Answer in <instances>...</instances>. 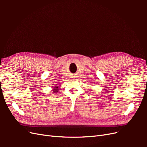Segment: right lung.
<instances>
[{"mask_svg": "<svg viewBox=\"0 0 147 147\" xmlns=\"http://www.w3.org/2000/svg\"><path fill=\"white\" fill-rule=\"evenodd\" d=\"M53 92L57 93V92H58V87L56 86H55L54 89H53Z\"/></svg>", "mask_w": 147, "mask_h": 147, "instance_id": "add662e5", "label": "right lung"}]
</instances>
